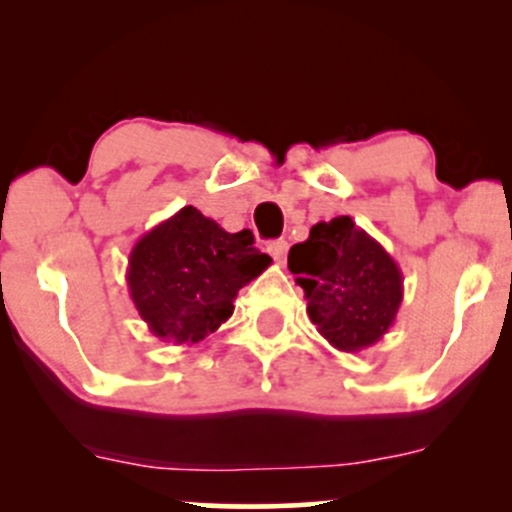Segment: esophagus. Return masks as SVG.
<instances>
[{"label":"esophagus","instance_id":"34e87169","mask_svg":"<svg viewBox=\"0 0 512 512\" xmlns=\"http://www.w3.org/2000/svg\"><path fill=\"white\" fill-rule=\"evenodd\" d=\"M267 252L274 257L276 262L284 264L286 262V252H289V243H286V240H272V243L267 245Z\"/></svg>","mask_w":512,"mask_h":512}]
</instances>
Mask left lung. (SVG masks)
Returning a JSON list of instances; mask_svg holds the SVG:
<instances>
[{"mask_svg":"<svg viewBox=\"0 0 512 512\" xmlns=\"http://www.w3.org/2000/svg\"><path fill=\"white\" fill-rule=\"evenodd\" d=\"M289 269L317 332L346 354L380 342L404 298L402 269L349 216L315 223L289 250Z\"/></svg>","mask_w":512,"mask_h":512,"instance_id":"1","label":"left lung"}]
</instances>
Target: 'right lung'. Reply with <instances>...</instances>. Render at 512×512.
I'll use <instances>...</instances> for the list:
<instances>
[{
  "label": "right lung",
  "instance_id": "right-lung-1",
  "mask_svg": "<svg viewBox=\"0 0 512 512\" xmlns=\"http://www.w3.org/2000/svg\"><path fill=\"white\" fill-rule=\"evenodd\" d=\"M250 231L228 233L195 207L144 233L129 252L134 308L161 342L195 346L233 315L238 291L272 264Z\"/></svg>",
  "mask_w": 512,
  "mask_h": 512
}]
</instances>
